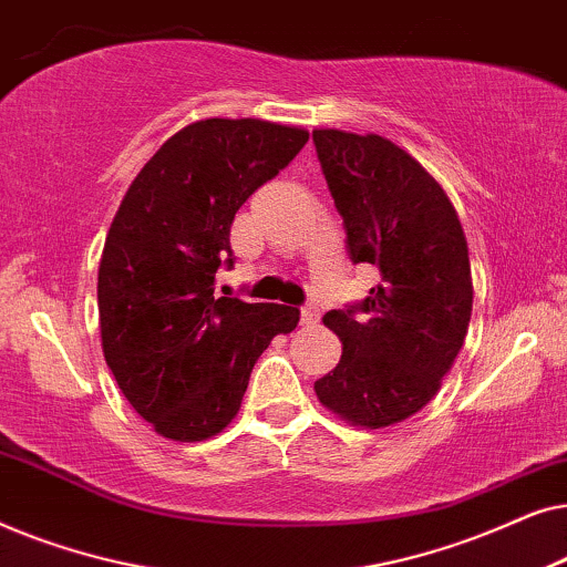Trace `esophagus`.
<instances>
[{
    "label": "esophagus",
    "instance_id": "esophagus-1",
    "mask_svg": "<svg viewBox=\"0 0 567 567\" xmlns=\"http://www.w3.org/2000/svg\"><path fill=\"white\" fill-rule=\"evenodd\" d=\"M317 322H320V305H317V301H307V305L301 307V324L312 328Z\"/></svg>",
    "mask_w": 567,
    "mask_h": 567
}]
</instances>
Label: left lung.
Listing matches in <instances>:
<instances>
[{
    "label": "left lung",
    "instance_id": "obj_1",
    "mask_svg": "<svg viewBox=\"0 0 567 567\" xmlns=\"http://www.w3.org/2000/svg\"><path fill=\"white\" fill-rule=\"evenodd\" d=\"M312 142L351 262L379 270L367 299L324 315L343 355L315 392L348 423L384 429L429 405L464 343L467 239L444 188L390 138L317 128Z\"/></svg>",
    "mask_w": 567,
    "mask_h": 567
}]
</instances>
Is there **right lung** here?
<instances>
[{"instance_id":"1","label":"right lung","mask_w":567,"mask_h":567,"mask_svg":"<svg viewBox=\"0 0 567 567\" xmlns=\"http://www.w3.org/2000/svg\"><path fill=\"white\" fill-rule=\"evenodd\" d=\"M305 128L196 121L159 146L123 196L97 270L103 353L154 431L204 441L243 405L250 371L299 309L214 297L235 214L301 152Z\"/></svg>"}]
</instances>
